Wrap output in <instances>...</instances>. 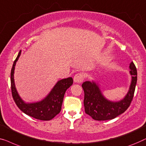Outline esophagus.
<instances>
[{"instance_id": "esophagus-1", "label": "esophagus", "mask_w": 146, "mask_h": 146, "mask_svg": "<svg viewBox=\"0 0 146 146\" xmlns=\"http://www.w3.org/2000/svg\"><path fill=\"white\" fill-rule=\"evenodd\" d=\"M84 77H85V75H84L83 73H79L76 74V75L74 76V78H73L74 82L77 83H81L83 81Z\"/></svg>"}]
</instances>
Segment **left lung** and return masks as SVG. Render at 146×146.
Instances as JSON below:
<instances>
[{
  "label": "left lung",
  "instance_id": "1",
  "mask_svg": "<svg viewBox=\"0 0 146 146\" xmlns=\"http://www.w3.org/2000/svg\"><path fill=\"white\" fill-rule=\"evenodd\" d=\"M132 82L128 93L122 100L112 102L106 99L94 82L85 81L82 84L84 90V106L85 113L95 120H107L124 113L130 106L134 96L137 83V69L134 63L130 64Z\"/></svg>",
  "mask_w": 146,
  "mask_h": 146
}]
</instances>
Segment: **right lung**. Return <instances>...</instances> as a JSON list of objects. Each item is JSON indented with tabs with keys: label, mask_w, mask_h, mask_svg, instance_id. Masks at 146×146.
<instances>
[{
	"label": "right lung",
	"mask_w": 146,
	"mask_h": 146,
	"mask_svg": "<svg viewBox=\"0 0 146 146\" xmlns=\"http://www.w3.org/2000/svg\"><path fill=\"white\" fill-rule=\"evenodd\" d=\"M21 51L12 65L11 73V91L13 99L18 108L24 113L40 120H50L58 114L61 110L63 97L67 89L73 85V81L71 77L61 79L54 86L50 94L42 101L34 103H26L20 97L15 87L14 79V67L16 61L19 58Z\"/></svg>",
	"instance_id": "right-lung-1"
}]
</instances>
